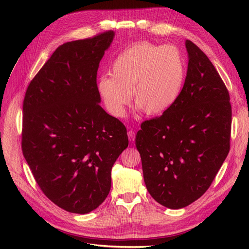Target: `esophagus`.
Wrapping results in <instances>:
<instances>
[{
  "mask_svg": "<svg viewBox=\"0 0 249 249\" xmlns=\"http://www.w3.org/2000/svg\"><path fill=\"white\" fill-rule=\"evenodd\" d=\"M128 138L130 141H134L135 140V132L132 131V130H130L128 131Z\"/></svg>",
  "mask_w": 249,
  "mask_h": 249,
  "instance_id": "34e87169",
  "label": "esophagus"
}]
</instances>
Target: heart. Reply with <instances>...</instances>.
<instances>
[{
  "mask_svg": "<svg viewBox=\"0 0 249 249\" xmlns=\"http://www.w3.org/2000/svg\"><path fill=\"white\" fill-rule=\"evenodd\" d=\"M187 72L180 50L172 44L141 41L118 54L110 74L102 75L98 93L106 110L121 118L131 101L147 115H160L171 109L180 96Z\"/></svg>",
  "mask_w": 249,
  "mask_h": 249,
  "instance_id": "b5f03b06",
  "label": "heart"
}]
</instances>
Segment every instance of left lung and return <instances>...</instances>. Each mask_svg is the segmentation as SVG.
I'll use <instances>...</instances> for the list:
<instances>
[{
    "label": "left lung",
    "mask_w": 249,
    "mask_h": 249,
    "mask_svg": "<svg viewBox=\"0 0 249 249\" xmlns=\"http://www.w3.org/2000/svg\"><path fill=\"white\" fill-rule=\"evenodd\" d=\"M186 81L174 106L142 122L135 144L146 189L169 209L189 206L211 186L230 150L229 91L213 63L190 40Z\"/></svg>",
    "instance_id": "left-lung-1"
}]
</instances>
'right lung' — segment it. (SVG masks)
Listing matches in <instances>:
<instances>
[{
	"mask_svg": "<svg viewBox=\"0 0 249 249\" xmlns=\"http://www.w3.org/2000/svg\"><path fill=\"white\" fill-rule=\"evenodd\" d=\"M112 30L67 42L26 90L22 151L37 185L63 210L87 214L107 198L127 130L99 103L97 71Z\"/></svg>",
	"mask_w": 249,
	"mask_h": 249,
	"instance_id": "1",
	"label": "right lung"
}]
</instances>
